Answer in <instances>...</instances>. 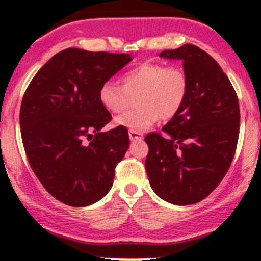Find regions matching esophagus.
<instances>
[{
  "instance_id": "esophagus-1",
  "label": "esophagus",
  "mask_w": 261,
  "mask_h": 261,
  "mask_svg": "<svg viewBox=\"0 0 261 261\" xmlns=\"http://www.w3.org/2000/svg\"><path fill=\"white\" fill-rule=\"evenodd\" d=\"M128 137H130L131 141H141L143 139V135L139 133V131L130 130V131H128Z\"/></svg>"
}]
</instances>
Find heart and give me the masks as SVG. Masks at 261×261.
<instances>
[{
  "instance_id": "heart-1",
  "label": "heart",
  "mask_w": 261,
  "mask_h": 261,
  "mask_svg": "<svg viewBox=\"0 0 261 261\" xmlns=\"http://www.w3.org/2000/svg\"><path fill=\"white\" fill-rule=\"evenodd\" d=\"M188 77L180 67L160 62H145L131 68L121 77V87L104 82L98 99L109 113L126 109L130 97L137 94L139 108L116 119V124L134 131L147 130L160 119L169 120L180 112L188 97Z\"/></svg>"
}]
</instances>
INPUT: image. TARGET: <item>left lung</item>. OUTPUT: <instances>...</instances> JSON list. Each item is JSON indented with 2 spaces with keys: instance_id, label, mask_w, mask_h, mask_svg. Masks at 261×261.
<instances>
[{
  "instance_id": "left-lung-1",
  "label": "left lung",
  "mask_w": 261,
  "mask_h": 261,
  "mask_svg": "<svg viewBox=\"0 0 261 261\" xmlns=\"http://www.w3.org/2000/svg\"><path fill=\"white\" fill-rule=\"evenodd\" d=\"M161 58L181 60L189 91L184 106L162 131L146 135L145 166L161 199L191 205L208 196L228 172L239 136V103L216 60L185 44Z\"/></svg>"
}]
</instances>
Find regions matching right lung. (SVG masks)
I'll return each instance as SVG.
<instances>
[{
    "label": "right lung",
    "mask_w": 261,
    "mask_h": 261,
    "mask_svg": "<svg viewBox=\"0 0 261 261\" xmlns=\"http://www.w3.org/2000/svg\"><path fill=\"white\" fill-rule=\"evenodd\" d=\"M131 60L128 54L70 47L38 71L23 95L19 124L27 158L47 193L66 205H92L113 187L130 139L124 126L101 133L112 114L98 91Z\"/></svg>",
    "instance_id": "1"
}]
</instances>
